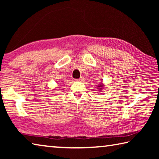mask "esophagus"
I'll use <instances>...</instances> for the list:
<instances>
[{
  "label": "esophagus",
  "mask_w": 159,
  "mask_h": 159,
  "mask_svg": "<svg viewBox=\"0 0 159 159\" xmlns=\"http://www.w3.org/2000/svg\"><path fill=\"white\" fill-rule=\"evenodd\" d=\"M83 80V76H81L80 78V79H77V80H79V81H82V80Z\"/></svg>",
  "instance_id": "34e87169"
}]
</instances>
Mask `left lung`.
Returning a JSON list of instances; mask_svg holds the SVG:
<instances>
[{
	"instance_id": "1",
	"label": "left lung",
	"mask_w": 159,
	"mask_h": 159,
	"mask_svg": "<svg viewBox=\"0 0 159 159\" xmlns=\"http://www.w3.org/2000/svg\"><path fill=\"white\" fill-rule=\"evenodd\" d=\"M98 85V88H99V90H102V88H103V84H102V83H100V84Z\"/></svg>"
}]
</instances>
